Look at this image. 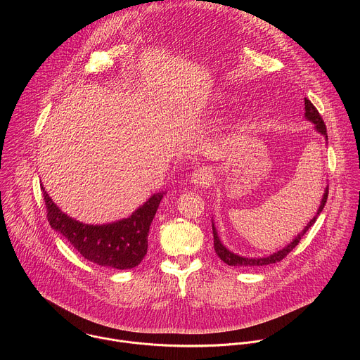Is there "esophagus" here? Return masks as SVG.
Returning a JSON list of instances; mask_svg holds the SVG:
<instances>
[{"label": "esophagus", "mask_w": 360, "mask_h": 360, "mask_svg": "<svg viewBox=\"0 0 360 360\" xmlns=\"http://www.w3.org/2000/svg\"><path fill=\"white\" fill-rule=\"evenodd\" d=\"M214 179V175H212V171L210 168H199L198 171H195L192 174V178H191V182L193 185H199V186H207V185H211Z\"/></svg>", "instance_id": "esophagus-1"}]
</instances>
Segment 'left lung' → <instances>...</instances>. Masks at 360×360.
Wrapping results in <instances>:
<instances>
[{"instance_id": "left-lung-1", "label": "left lung", "mask_w": 360, "mask_h": 360, "mask_svg": "<svg viewBox=\"0 0 360 360\" xmlns=\"http://www.w3.org/2000/svg\"><path fill=\"white\" fill-rule=\"evenodd\" d=\"M304 117L309 120L311 122H314L315 125H316V129L322 134V135H325L326 138H328V135H326V125H325V122H323V120H322V117H321V114H319V111L316 110V107L312 104V102L307 99V98H304ZM328 188H326V191H325V193H323V198H322V202H321V207H319V210H318V215L322 212V210L325 208V203H326V199H328ZM318 215L306 225V228L288 245V246H285L282 250H278L276 253H274V255H271V256H266V258H256V259H252V258H243V256H239V255H235L233 252H231V250H228L222 243H221V240H219V238H218V233H217V229H215V226H214V224H212V232H214V248H215V252H217V255L219 256V258L226 264V265H229V266H264V265H269V264H276V262H279V261H282L285 256L289 253V252H292L295 248H296V245L299 243V240L303 238V235L307 232V229H309L314 224H315V221H316V218H318Z\"/></svg>"}]
</instances>
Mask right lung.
Here are the masks:
<instances>
[{
  "instance_id": "obj_1",
  "label": "right lung",
  "mask_w": 360,
  "mask_h": 360,
  "mask_svg": "<svg viewBox=\"0 0 360 360\" xmlns=\"http://www.w3.org/2000/svg\"><path fill=\"white\" fill-rule=\"evenodd\" d=\"M51 228L63 233L85 259L114 269H131L141 264L148 250L149 226L164 193L152 195L129 218L108 225L81 224L53 202L41 186Z\"/></svg>"
}]
</instances>
